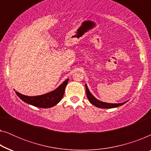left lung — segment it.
Segmentation results:
<instances>
[{"label":"left lung","instance_id":"8db88e82","mask_svg":"<svg viewBox=\"0 0 151 151\" xmlns=\"http://www.w3.org/2000/svg\"><path fill=\"white\" fill-rule=\"evenodd\" d=\"M85 88H86V96H87L88 100H89V102L91 103L92 104H93L94 106L98 108L101 109H111V108H115V107L122 106L124 104H125V102L119 103V104H111V103H106V102H103L101 101L98 100V99H96L93 95L91 93V92L88 90L87 87V85L85 84Z\"/></svg>","mask_w":151,"mask_h":151}]
</instances>
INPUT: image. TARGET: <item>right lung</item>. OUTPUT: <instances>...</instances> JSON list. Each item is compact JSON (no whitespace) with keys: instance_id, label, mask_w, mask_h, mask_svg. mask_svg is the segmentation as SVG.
<instances>
[{"instance_id":"1","label":"right lung","mask_w":151,"mask_h":151,"mask_svg":"<svg viewBox=\"0 0 151 151\" xmlns=\"http://www.w3.org/2000/svg\"><path fill=\"white\" fill-rule=\"evenodd\" d=\"M69 79H67L56 89L48 93L37 96H27L16 91V93L24 102L39 108H51L62 100Z\"/></svg>"}]
</instances>
